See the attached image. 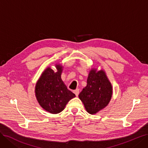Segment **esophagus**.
Here are the masks:
<instances>
[{"label":"esophagus","instance_id":"esophagus-1","mask_svg":"<svg viewBox=\"0 0 148 148\" xmlns=\"http://www.w3.org/2000/svg\"><path fill=\"white\" fill-rule=\"evenodd\" d=\"M73 92H74V93L75 95L76 96H78V95L79 94V89H76V90H74Z\"/></svg>","mask_w":148,"mask_h":148}]
</instances>
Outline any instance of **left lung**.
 <instances>
[{"label": "left lung", "instance_id": "8db88e82", "mask_svg": "<svg viewBox=\"0 0 148 148\" xmlns=\"http://www.w3.org/2000/svg\"><path fill=\"white\" fill-rule=\"evenodd\" d=\"M112 86L103 70H90L87 85L80 92L79 99L87 112L93 114L105 108L112 96Z\"/></svg>", "mask_w": 148, "mask_h": 148}]
</instances>
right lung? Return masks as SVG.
<instances>
[{
  "mask_svg": "<svg viewBox=\"0 0 148 148\" xmlns=\"http://www.w3.org/2000/svg\"><path fill=\"white\" fill-rule=\"evenodd\" d=\"M57 72L50 67L43 71L35 86V96L41 107L49 113L57 114L63 111L67 103L75 97L69 90L61 78L63 66L56 64Z\"/></svg>",
  "mask_w": 148,
  "mask_h": 148,
  "instance_id": "right-lung-1",
  "label": "right lung"
}]
</instances>
